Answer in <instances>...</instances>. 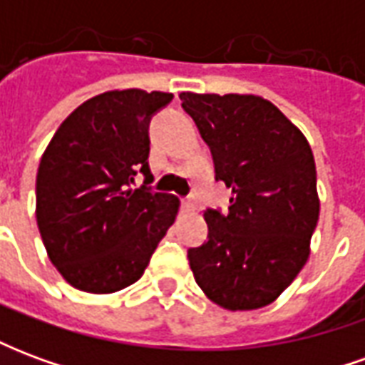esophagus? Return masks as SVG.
Instances as JSON below:
<instances>
[{
  "instance_id": "obj_1",
  "label": "esophagus",
  "mask_w": 365,
  "mask_h": 365,
  "mask_svg": "<svg viewBox=\"0 0 365 365\" xmlns=\"http://www.w3.org/2000/svg\"><path fill=\"white\" fill-rule=\"evenodd\" d=\"M182 209L183 211H187V213H191V211H195V209H197V201H195L193 197L182 199Z\"/></svg>"
}]
</instances>
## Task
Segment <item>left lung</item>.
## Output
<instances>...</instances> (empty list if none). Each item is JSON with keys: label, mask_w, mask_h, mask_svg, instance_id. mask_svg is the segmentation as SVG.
<instances>
[{"label": "left lung", "mask_w": 365, "mask_h": 365, "mask_svg": "<svg viewBox=\"0 0 365 365\" xmlns=\"http://www.w3.org/2000/svg\"><path fill=\"white\" fill-rule=\"evenodd\" d=\"M232 190L222 215L207 209V242L187 250L207 297L229 311L269 305L309 258L319 221L317 170L303 133L274 103L238 93H180Z\"/></svg>", "instance_id": "left-lung-1"}]
</instances>
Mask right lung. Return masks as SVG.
Instances as JSON below:
<instances>
[{
	"label": "right lung",
	"mask_w": 365,
	"mask_h": 365,
	"mask_svg": "<svg viewBox=\"0 0 365 365\" xmlns=\"http://www.w3.org/2000/svg\"><path fill=\"white\" fill-rule=\"evenodd\" d=\"M164 91H105L58 127L36 174V225L48 258L76 289L115 293L135 283L178 215L180 201L154 193L150 119ZM140 171L145 183H130Z\"/></svg>",
	"instance_id": "obj_1"
}]
</instances>
